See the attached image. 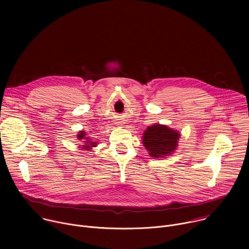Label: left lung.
<instances>
[{"label":"left lung","mask_w":249,"mask_h":249,"mask_svg":"<svg viewBox=\"0 0 249 249\" xmlns=\"http://www.w3.org/2000/svg\"><path fill=\"white\" fill-rule=\"evenodd\" d=\"M179 137L178 131L157 123L144 132L143 144L151 157L164 158L175 151Z\"/></svg>","instance_id":"left-lung-1"}]
</instances>
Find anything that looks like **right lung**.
Instances as JSON below:
<instances>
[{"label": "right lung", "mask_w": 249, "mask_h": 249, "mask_svg": "<svg viewBox=\"0 0 249 249\" xmlns=\"http://www.w3.org/2000/svg\"><path fill=\"white\" fill-rule=\"evenodd\" d=\"M86 136H87V135H86V132H85V131H80L77 137H78V139L81 140V141H82V140H86V141H84V142H85V145L83 146V149L89 151V150H90L92 147H95V146H96V143H95V142H92L89 137H86ZM81 146H82V145H81Z\"/></svg>", "instance_id": "right-lung-1"}]
</instances>
